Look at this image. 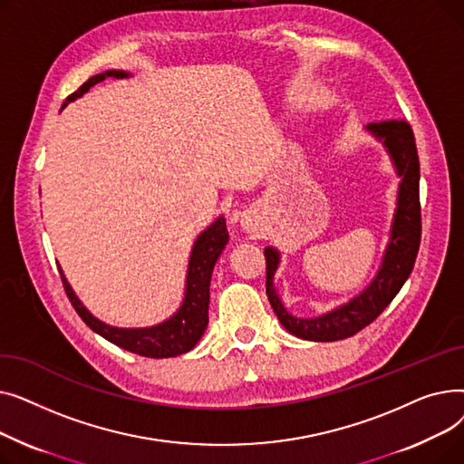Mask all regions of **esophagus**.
<instances>
[{
	"label": "esophagus",
	"instance_id": "esophagus-1",
	"mask_svg": "<svg viewBox=\"0 0 464 464\" xmlns=\"http://www.w3.org/2000/svg\"><path fill=\"white\" fill-rule=\"evenodd\" d=\"M242 226H245V227H250V222H248V219L245 218V219H242Z\"/></svg>",
	"mask_w": 464,
	"mask_h": 464
}]
</instances>
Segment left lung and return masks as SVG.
I'll return each instance as SVG.
<instances>
[{"label":"left lung","mask_w":464,"mask_h":464,"mask_svg":"<svg viewBox=\"0 0 464 464\" xmlns=\"http://www.w3.org/2000/svg\"><path fill=\"white\" fill-rule=\"evenodd\" d=\"M367 130L382 140L387 154L401 177L397 208L392 224V235L385 246L382 265L357 297L315 318H297L291 315L282 299L278 297L273 278L278 269L280 254L276 248H265L266 261V297L271 301L275 314L278 315L284 329L304 340L314 343H334L344 340L371 325L385 306L408 280L413 263H416L421 242V205H420V158L416 139L406 120H383L372 121Z\"/></svg>","instance_id":"8db88e82"}]
</instances>
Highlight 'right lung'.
<instances>
[{"label":"right lung","mask_w":464,"mask_h":464,"mask_svg":"<svg viewBox=\"0 0 464 464\" xmlns=\"http://www.w3.org/2000/svg\"><path fill=\"white\" fill-rule=\"evenodd\" d=\"M107 77H128L124 71H105L88 79L77 92H72L63 107L77 100L82 93H86L93 84L105 81ZM229 242V233L226 227V219L219 216L212 226H208L195 240L189 256L188 265V276H186V291H184V301L180 308L170 315L169 320L163 324H158L154 327H144V329H121L103 324L102 320L93 318V315L86 310V306L79 301L75 291L71 289L69 282L65 280L62 269L60 276L63 282L65 294L77 310V314L82 318V322L107 338L109 343L124 348L131 353L142 355V357H152V359H163V357H177L180 353L189 352L195 344L199 343L207 325H208V301H210V276L214 265Z\"/></svg>","instance_id":"obj_1"}]
</instances>
